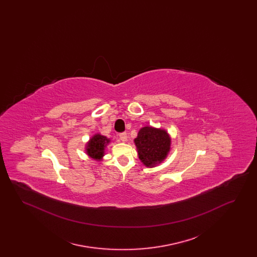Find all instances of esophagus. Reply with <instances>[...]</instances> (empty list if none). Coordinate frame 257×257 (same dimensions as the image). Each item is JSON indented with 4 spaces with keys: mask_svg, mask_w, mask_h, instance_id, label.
<instances>
[{
    "mask_svg": "<svg viewBox=\"0 0 257 257\" xmlns=\"http://www.w3.org/2000/svg\"><path fill=\"white\" fill-rule=\"evenodd\" d=\"M119 138L122 142H126L127 141V134L126 133H120L119 134Z\"/></svg>",
    "mask_w": 257,
    "mask_h": 257,
    "instance_id": "34e87169",
    "label": "esophagus"
}]
</instances>
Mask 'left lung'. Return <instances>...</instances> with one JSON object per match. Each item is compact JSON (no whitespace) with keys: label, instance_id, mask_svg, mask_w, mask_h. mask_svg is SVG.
I'll list each match as a JSON object with an SVG mask.
<instances>
[{"label":"left lung","instance_id":"left-lung-1","mask_svg":"<svg viewBox=\"0 0 257 257\" xmlns=\"http://www.w3.org/2000/svg\"><path fill=\"white\" fill-rule=\"evenodd\" d=\"M134 143L139 159L147 168L157 167L171 151V138L168 131L150 125L140 129Z\"/></svg>","mask_w":257,"mask_h":257}]
</instances>
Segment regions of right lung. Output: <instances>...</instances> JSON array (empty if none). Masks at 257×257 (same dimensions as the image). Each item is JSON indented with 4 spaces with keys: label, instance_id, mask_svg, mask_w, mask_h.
<instances>
[{
    "label": "right lung",
    "instance_id": "right-lung-1",
    "mask_svg": "<svg viewBox=\"0 0 257 257\" xmlns=\"http://www.w3.org/2000/svg\"><path fill=\"white\" fill-rule=\"evenodd\" d=\"M110 143V139L106 136L100 133L93 135L86 144L85 151L86 155L91 159L101 162L105 156V149Z\"/></svg>",
    "mask_w": 257,
    "mask_h": 257
}]
</instances>
